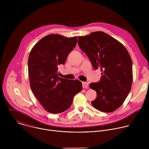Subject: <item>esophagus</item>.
I'll return each instance as SVG.
<instances>
[{"instance_id":"1","label":"esophagus","mask_w":149,"mask_h":149,"mask_svg":"<svg viewBox=\"0 0 149 149\" xmlns=\"http://www.w3.org/2000/svg\"><path fill=\"white\" fill-rule=\"evenodd\" d=\"M82 85L83 88H87L88 87V82H82Z\"/></svg>"}]
</instances>
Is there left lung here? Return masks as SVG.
I'll return each instance as SVG.
<instances>
[{
  "mask_svg": "<svg viewBox=\"0 0 149 149\" xmlns=\"http://www.w3.org/2000/svg\"><path fill=\"white\" fill-rule=\"evenodd\" d=\"M78 44L93 68L102 72L100 81L89 85L97 93L91 104L102 112L115 111L123 104L132 88V61L128 51L117 40L100 31L79 36Z\"/></svg>",
  "mask_w": 149,
  "mask_h": 149,
  "instance_id": "8db88e82",
  "label": "left lung"
}]
</instances>
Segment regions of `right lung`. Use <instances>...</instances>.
Wrapping results in <instances>:
<instances>
[{
    "label": "right lung",
    "instance_id": "obj_1",
    "mask_svg": "<svg viewBox=\"0 0 149 149\" xmlns=\"http://www.w3.org/2000/svg\"><path fill=\"white\" fill-rule=\"evenodd\" d=\"M77 38L51 34L39 40L28 58L31 90L47 111L56 114L68 110L74 97L82 90L81 81L59 78L58 66L63 64L75 47Z\"/></svg>",
    "mask_w": 149,
    "mask_h": 149
}]
</instances>
